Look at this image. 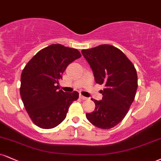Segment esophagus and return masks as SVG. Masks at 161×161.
Returning <instances> with one entry per match:
<instances>
[{
  "label": "esophagus",
  "instance_id": "1",
  "mask_svg": "<svg viewBox=\"0 0 161 161\" xmlns=\"http://www.w3.org/2000/svg\"><path fill=\"white\" fill-rule=\"evenodd\" d=\"M79 97H80V99H82V100H87L88 99V98L86 97H84V96H82V95H79Z\"/></svg>",
  "mask_w": 161,
  "mask_h": 161
}]
</instances>
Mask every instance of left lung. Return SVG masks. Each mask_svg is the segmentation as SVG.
Segmentation results:
<instances>
[{"mask_svg":"<svg viewBox=\"0 0 161 161\" xmlns=\"http://www.w3.org/2000/svg\"><path fill=\"white\" fill-rule=\"evenodd\" d=\"M82 53L90 64L97 84L105 86L101 100L92 99L95 109L87 119L100 129L112 128L121 122L133 102L138 87L134 65L121 50L104 44Z\"/></svg>","mask_w":161,"mask_h":161,"instance_id":"1","label":"left lung"}]
</instances>
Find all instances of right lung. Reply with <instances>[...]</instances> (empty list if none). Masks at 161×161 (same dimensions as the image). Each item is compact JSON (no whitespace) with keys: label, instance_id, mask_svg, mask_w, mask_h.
I'll return each instance as SVG.
<instances>
[{"label":"right lung","instance_id":"1","mask_svg":"<svg viewBox=\"0 0 161 161\" xmlns=\"http://www.w3.org/2000/svg\"><path fill=\"white\" fill-rule=\"evenodd\" d=\"M81 57L78 50L52 44L39 51L21 75L20 94L29 117L36 126L51 129L65 119L79 93L59 90V80L69 64Z\"/></svg>","mask_w":161,"mask_h":161}]
</instances>
